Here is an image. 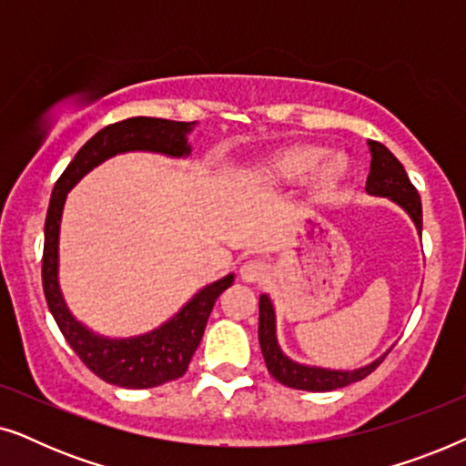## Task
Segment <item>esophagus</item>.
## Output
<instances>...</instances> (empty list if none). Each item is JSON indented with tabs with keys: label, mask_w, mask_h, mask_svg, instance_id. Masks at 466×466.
Wrapping results in <instances>:
<instances>
[{
	"label": "esophagus",
	"mask_w": 466,
	"mask_h": 466,
	"mask_svg": "<svg viewBox=\"0 0 466 466\" xmlns=\"http://www.w3.org/2000/svg\"><path fill=\"white\" fill-rule=\"evenodd\" d=\"M265 276V263L263 260H244L239 267V278L244 282H258Z\"/></svg>",
	"instance_id": "1"
}]
</instances>
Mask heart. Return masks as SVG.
Masks as SVG:
<instances>
[{
    "mask_svg": "<svg viewBox=\"0 0 466 466\" xmlns=\"http://www.w3.org/2000/svg\"><path fill=\"white\" fill-rule=\"evenodd\" d=\"M327 150L318 146H289V148L278 150L276 155L265 158L257 167V176L265 182H299L309 174L311 193L316 197H324L333 190L346 176V163L341 158H327Z\"/></svg>",
    "mask_w": 466,
    "mask_h": 466,
    "instance_id": "b5f03b06",
    "label": "heart"
}]
</instances>
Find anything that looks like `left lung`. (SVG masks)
Here are the masks:
<instances>
[{"mask_svg": "<svg viewBox=\"0 0 466 466\" xmlns=\"http://www.w3.org/2000/svg\"><path fill=\"white\" fill-rule=\"evenodd\" d=\"M367 146L369 152H371V169H369L365 187L367 195L384 197V199L397 203L410 216L413 225H416L418 235L422 238V203H420L418 190L413 188V184L405 174V167L384 144L369 139ZM258 343L267 369H269V373L279 384L309 392H329L354 384V381L367 378L369 373L375 371V367L388 354H381L380 359L359 369H329L292 360L279 348L276 330V308H273L269 295H260L258 299Z\"/></svg>", "mask_w": 466, "mask_h": 466, "instance_id": "1", "label": "left lung"}]
</instances>
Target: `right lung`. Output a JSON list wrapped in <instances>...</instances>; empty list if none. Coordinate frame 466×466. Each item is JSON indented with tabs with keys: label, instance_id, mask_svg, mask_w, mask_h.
<instances>
[{
	"label": "right lung",
	"instance_id": "obj_1",
	"mask_svg": "<svg viewBox=\"0 0 466 466\" xmlns=\"http://www.w3.org/2000/svg\"><path fill=\"white\" fill-rule=\"evenodd\" d=\"M195 125L150 116H133L107 125L76 152L72 163L53 188L46 225H44V295L50 314L74 352L107 384L120 388H155L182 378L199 346L216 299L233 284L235 276L227 273L225 278L203 286L182 305L180 311L148 333L133 337L95 333L72 314L59 284V233L67 193L88 171L125 152H155L171 158H187L190 155L188 136Z\"/></svg>",
	"mask_w": 466,
	"mask_h": 466
}]
</instances>
